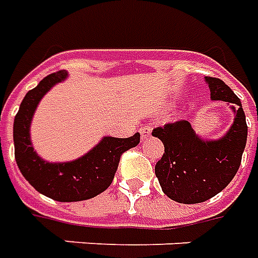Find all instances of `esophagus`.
Returning <instances> with one entry per match:
<instances>
[{
    "label": "esophagus",
    "instance_id": "1",
    "mask_svg": "<svg viewBox=\"0 0 258 258\" xmlns=\"http://www.w3.org/2000/svg\"><path fill=\"white\" fill-rule=\"evenodd\" d=\"M151 132H153V126H144L140 129V135H142V139H149L151 136Z\"/></svg>",
    "mask_w": 258,
    "mask_h": 258
}]
</instances>
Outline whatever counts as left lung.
Here are the masks:
<instances>
[{"instance_id": "left-lung-1", "label": "left lung", "mask_w": 258, "mask_h": 258, "mask_svg": "<svg viewBox=\"0 0 258 258\" xmlns=\"http://www.w3.org/2000/svg\"><path fill=\"white\" fill-rule=\"evenodd\" d=\"M211 100L231 105L235 120L224 138L203 140L187 120L155 127L153 136L164 144L155 176L169 199L183 204L203 203L224 190L240 167L247 125L239 97L221 79L206 78Z\"/></svg>"}]
</instances>
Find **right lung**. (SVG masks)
I'll return each mask as SVG.
<instances>
[{
	"mask_svg": "<svg viewBox=\"0 0 258 258\" xmlns=\"http://www.w3.org/2000/svg\"><path fill=\"white\" fill-rule=\"evenodd\" d=\"M67 76L65 71L51 74L27 91L14 120L15 160L22 175L41 195L62 203L89 200L103 193L112 183L120 155L140 143L139 133L127 139L105 136L75 161L47 162L40 158L30 142L33 114L45 93Z\"/></svg>",
	"mask_w": 258,
	"mask_h": 258,
	"instance_id": "right-lung-1",
	"label": "right lung"
}]
</instances>
